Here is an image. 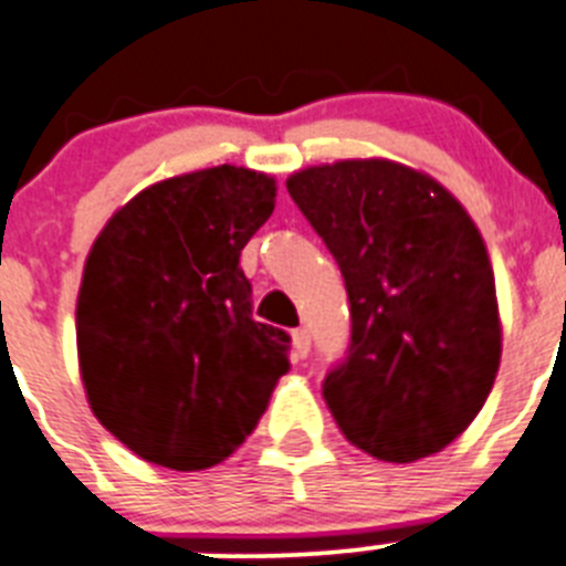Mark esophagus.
<instances>
[{
  "label": "esophagus",
  "instance_id": "obj_1",
  "mask_svg": "<svg viewBox=\"0 0 566 566\" xmlns=\"http://www.w3.org/2000/svg\"><path fill=\"white\" fill-rule=\"evenodd\" d=\"M292 344H294V355H297V358H308L311 336H308V331H305V327H300V331L292 333Z\"/></svg>",
  "mask_w": 566,
  "mask_h": 566
}]
</instances>
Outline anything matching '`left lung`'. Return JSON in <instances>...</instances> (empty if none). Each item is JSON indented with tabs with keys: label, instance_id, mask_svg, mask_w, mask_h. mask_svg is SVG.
Instances as JSON below:
<instances>
[{
	"label": "left lung",
	"instance_id": "obj_1",
	"mask_svg": "<svg viewBox=\"0 0 566 566\" xmlns=\"http://www.w3.org/2000/svg\"><path fill=\"white\" fill-rule=\"evenodd\" d=\"M342 269L349 347L322 384L333 419L391 464L444 450L492 391L500 314L486 244L459 199L395 160H338L286 180Z\"/></svg>",
	"mask_w": 566,
	"mask_h": 566
}]
</instances>
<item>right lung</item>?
<instances>
[{
	"instance_id": "obj_1",
	"label": "right lung",
	"mask_w": 566,
	"mask_h": 566,
	"mask_svg": "<svg viewBox=\"0 0 566 566\" xmlns=\"http://www.w3.org/2000/svg\"><path fill=\"white\" fill-rule=\"evenodd\" d=\"M241 166L169 177L96 235L77 297L94 417L144 461L208 470L241 448L289 373V333L252 319L241 250L274 211Z\"/></svg>"
}]
</instances>
